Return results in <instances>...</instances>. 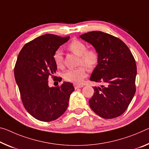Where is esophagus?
Wrapping results in <instances>:
<instances>
[{"mask_svg":"<svg viewBox=\"0 0 149 149\" xmlns=\"http://www.w3.org/2000/svg\"><path fill=\"white\" fill-rule=\"evenodd\" d=\"M74 86L75 89H77V88H80V87H84L83 85H81V84H74Z\"/></svg>","mask_w":149,"mask_h":149,"instance_id":"esophagus-1","label":"esophagus"}]
</instances>
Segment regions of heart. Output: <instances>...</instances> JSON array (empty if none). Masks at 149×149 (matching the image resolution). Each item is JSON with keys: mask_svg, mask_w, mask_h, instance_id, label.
Here are the masks:
<instances>
[{"mask_svg": "<svg viewBox=\"0 0 149 149\" xmlns=\"http://www.w3.org/2000/svg\"><path fill=\"white\" fill-rule=\"evenodd\" d=\"M68 49L77 56H79L78 64L81 65L74 69L65 71L63 74V78L66 81L80 83L87 76V69H93L99 62V54L94 49H87L86 44L78 40H74L68 45ZM54 60L58 68L63 66V54L60 49L56 51L54 54Z\"/></svg>", "mask_w": 149, "mask_h": 149, "instance_id": "1", "label": "heart"}]
</instances>
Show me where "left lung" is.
Masks as SVG:
<instances>
[{
	"mask_svg": "<svg viewBox=\"0 0 149 149\" xmlns=\"http://www.w3.org/2000/svg\"><path fill=\"white\" fill-rule=\"evenodd\" d=\"M95 48L99 54L97 65L90 80L101 83L94 87L89 104L97 115L104 119L121 115L135 93L136 65L131 52L117 37L101 31H92L79 36Z\"/></svg>",
	"mask_w": 149,
	"mask_h": 149,
	"instance_id": "8db88e82",
	"label": "left lung"
}]
</instances>
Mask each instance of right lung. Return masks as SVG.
Segmentation results:
<instances>
[{"label": "right lung", "instance_id": "right-lung-1", "mask_svg": "<svg viewBox=\"0 0 149 149\" xmlns=\"http://www.w3.org/2000/svg\"><path fill=\"white\" fill-rule=\"evenodd\" d=\"M70 36L44 34L26 44L18 54L15 67V77L26 110L39 121L49 122L62 115L68 106L74 87L70 82L49 87L48 77L57 70L54 54Z\"/></svg>", "mask_w": 149, "mask_h": 149}]
</instances>
